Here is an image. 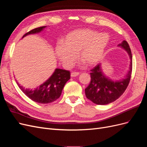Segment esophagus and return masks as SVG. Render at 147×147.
Segmentation results:
<instances>
[{
  "instance_id": "1",
  "label": "esophagus",
  "mask_w": 147,
  "mask_h": 147,
  "mask_svg": "<svg viewBox=\"0 0 147 147\" xmlns=\"http://www.w3.org/2000/svg\"><path fill=\"white\" fill-rule=\"evenodd\" d=\"M79 75H80V73H79V72H72V73H71V74H70L71 77H74L78 76Z\"/></svg>"
}]
</instances>
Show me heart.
<instances>
[{"mask_svg":"<svg viewBox=\"0 0 147 147\" xmlns=\"http://www.w3.org/2000/svg\"><path fill=\"white\" fill-rule=\"evenodd\" d=\"M110 41L107 33L88 28L78 29L65 35L63 43H57L55 53L64 65L70 67L77 59V54L88 65H95L103 58Z\"/></svg>","mask_w":147,"mask_h":147,"instance_id":"heart-1","label":"heart"}]
</instances>
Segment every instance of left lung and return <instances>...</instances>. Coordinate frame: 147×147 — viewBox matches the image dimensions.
Segmentation results:
<instances>
[{
    "label": "left lung",
    "instance_id": "1",
    "mask_svg": "<svg viewBox=\"0 0 147 147\" xmlns=\"http://www.w3.org/2000/svg\"><path fill=\"white\" fill-rule=\"evenodd\" d=\"M125 50L130 57L129 70L126 77L119 80H113L102 71L100 63L91 70V82L85 89L87 98L97 105H106L116 100L121 96L129 83L132 69V56L128 43L124 40L118 45Z\"/></svg>",
    "mask_w": 147,
    "mask_h": 147
}]
</instances>
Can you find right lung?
Returning a JSON list of instances; mask_svg holds the SVG:
<instances>
[{
	"instance_id": "right-lung-1",
	"label": "right lung",
	"mask_w": 147,
	"mask_h": 147,
	"mask_svg": "<svg viewBox=\"0 0 147 147\" xmlns=\"http://www.w3.org/2000/svg\"><path fill=\"white\" fill-rule=\"evenodd\" d=\"M46 27L42 26L31 30L22 38L29 34L40 32ZM70 78V73L69 70L56 69L51 76L36 88H24L18 82L17 84L21 90L31 100L40 104H49L59 98L65 84Z\"/></svg>"
}]
</instances>
